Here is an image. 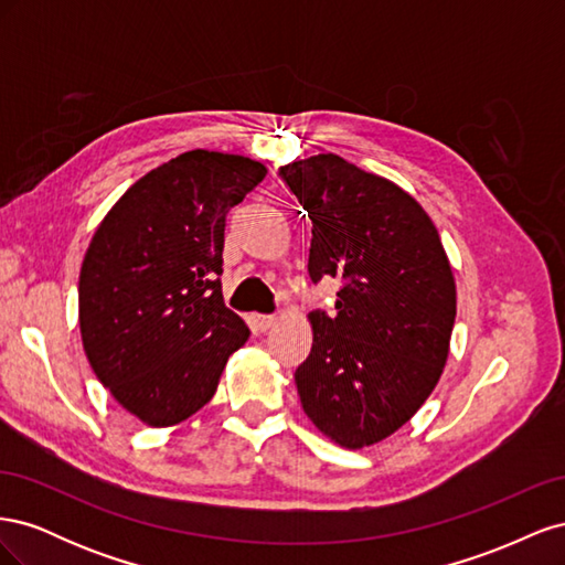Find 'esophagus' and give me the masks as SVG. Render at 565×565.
Masks as SVG:
<instances>
[{
  "instance_id": "34e87169",
  "label": "esophagus",
  "mask_w": 565,
  "mask_h": 565,
  "mask_svg": "<svg viewBox=\"0 0 565 565\" xmlns=\"http://www.w3.org/2000/svg\"><path fill=\"white\" fill-rule=\"evenodd\" d=\"M249 328L256 332H266L276 324V316H266V313H249Z\"/></svg>"
}]
</instances>
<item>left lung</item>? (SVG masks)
<instances>
[{"instance_id":"obj_1","label":"left lung","mask_w":565,"mask_h":565,"mask_svg":"<svg viewBox=\"0 0 565 565\" xmlns=\"http://www.w3.org/2000/svg\"><path fill=\"white\" fill-rule=\"evenodd\" d=\"M311 218L309 276L339 278L337 316L311 311L313 347L295 382L334 443L372 446L413 417L440 380L457 313L438 231L403 188L344 158L280 167Z\"/></svg>"}]
</instances>
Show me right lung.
I'll return each mask as SVG.
<instances>
[{"label": "right lung", "instance_id": "obj_1", "mask_svg": "<svg viewBox=\"0 0 565 565\" xmlns=\"http://www.w3.org/2000/svg\"><path fill=\"white\" fill-rule=\"evenodd\" d=\"M266 177L243 156L188 150L100 221L79 270L84 353L115 401L150 426L207 405L249 330L221 295L226 214Z\"/></svg>", "mask_w": 565, "mask_h": 565}]
</instances>
